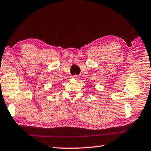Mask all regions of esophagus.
<instances>
[{
    "mask_svg": "<svg viewBox=\"0 0 151 151\" xmlns=\"http://www.w3.org/2000/svg\"><path fill=\"white\" fill-rule=\"evenodd\" d=\"M72 78H74V79L77 80V79H78V78H79V76H77V75H73V76H72Z\"/></svg>",
    "mask_w": 151,
    "mask_h": 151,
    "instance_id": "34e87169",
    "label": "esophagus"
}]
</instances>
